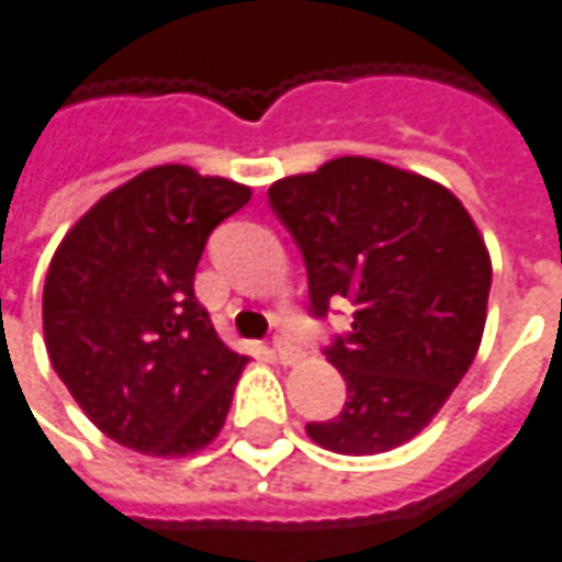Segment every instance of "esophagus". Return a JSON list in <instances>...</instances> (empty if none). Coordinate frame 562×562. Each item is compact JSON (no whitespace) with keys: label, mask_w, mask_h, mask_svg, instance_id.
Here are the masks:
<instances>
[{"label":"esophagus","mask_w":562,"mask_h":562,"mask_svg":"<svg viewBox=\"0 0 562 562\" xmlns=\"http://www.w3.org/2000/svg\"><path fill=\"white\" fill-rule=\"evenodd\" d=\"M273 353H277V360H280L282 366H292V362L301 360V353H297L295 347L289 345L285 338H277V341H273Z\"/></svg>","instance_id":"1"}]
</instances>
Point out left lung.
I'll return each instance as SVG.
<instances>
[{
  "label": "left lung",
  "mask_w": 562,
  "mask_h": 562,
  "mask_svg": "<svg viewBox=\"0 0 562 562\" xmlns=\"http://www.w3.org/2000/svg\"><path fill=\"white\" fill-rule=\"evenodd\" d=\"M307 265L311 313L353 301V331L326 350L347 403L307 437L341 456L409 442L480 350L492 261L468 209L425 175L338 156L267 190Z\"/></svg>",
  "instance_id": "obj_1"
}]
</instances>
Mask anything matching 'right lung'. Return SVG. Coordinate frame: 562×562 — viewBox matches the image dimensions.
Returning a JSON list of instances; mask_svg holds the SVG:
<instances>
[{
    "label": "right lung",
    "instance_id": "add662e5",
    "mask_svg": "<svg viewBox=\"0 0 562 562\" xmlns=\"http://www.w3.org/2000/svg\"><path fill=\"white\" fill-rule=\"evenodd\" d=\"M251 200L190 166L140 171L60 239L42 292L48 360L98 430L144 456H193L231 412L246 357L217 338L193 277L209 233Z\"/></svg>",
    "mask_w": 562,
    "mask_h": 562
}]
</instances>
